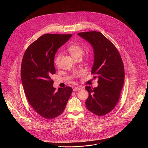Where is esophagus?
Masks as SVG:
<instances>
[{
    "mask_svg": "<svg viewBox=\"0 0 148 148\" xmlns=\"http://www.w3.org/2000/svg\"><path fill=\"white\" fill-rule=\"evenodd\" d=\"M82 90V88H80V87H75V88L73 89V91L74 92H76V91H79V90Z\"/></svg>",
    "mask_w": 148,
    "mask_h": 148,
    "instance_id": "obj_1",
    "label": "esophagus"
}]
</instances>
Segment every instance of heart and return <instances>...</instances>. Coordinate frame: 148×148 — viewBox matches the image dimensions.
I'll return each mask as SVG.
<instances>
[{
	"label": "heart",
	"mask_w": 148,
	"mask_h": 148,
	"mask_svg": "<svg viewBox=\"0 0 148 148\" xmlns=\"http://www.w3.org/2000/svg\"><path fill=\"white\" fill-rule=\"evenodd\" d=\"M68 51L74 59L77 60L78 59H81L82 58L84 53V49L80 45L73 44L68 47ZM61 56L62 54L60 53L56 57V59L55 60V63L56 66H59V65ZM88 58H89V56H88Z\"/></svg>",
	"instance_id": "1"
}]
</instances>
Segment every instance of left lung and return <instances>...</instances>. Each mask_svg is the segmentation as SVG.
I'll return each mask as SVG.
<instances>
[{
  "instance_id": "1",
  "label": "left lung",
  "mask_w": 148,
  "mask_h": 148,
  "mask_svg": "<svg viewBox=\"0 0 148 148\" xmlns=\"http://www.w3.org/2000/svg\"><path fill=\"white\" fill-rule=\"evenodd\" d=\"M77 35L92 45L94 59L91 73L98 78L97 87H85L89 92L86 106L93 114L103 116L111 112L119 99L125 76L123 63L116 47L101 33L93 31Z\"/></svg>"
}]
</instances>
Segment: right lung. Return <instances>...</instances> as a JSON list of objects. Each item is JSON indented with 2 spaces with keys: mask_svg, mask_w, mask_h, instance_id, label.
<instances>
[{
  "mask_svg": "<svg viewBox=\"0 0 148 148\" xmlns=\"http://www.w3.org/2000/svg\"><path fill=\"white\" fill-rule=\"evenodd\" d=\"M71 34H47L31 44L25 51L21 66V79L26 97L35 112L46 119L63 113L73 89L66 86L56 91L51 75L58 49Z\"/></svg>",
  "mask_w": 148,
  "mask_h": 148,
  "instance_id": "right-lung-1",
  "label": "right lung"
}]
</instances>
